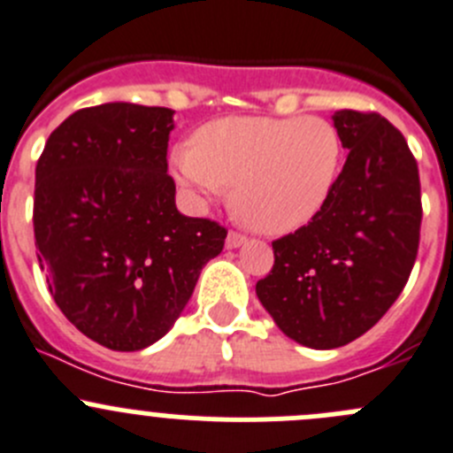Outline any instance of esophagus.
<instances>
[{
	"label": "esophagus",
	"instance_id": "34e87169",
	"mask_svg": "<svg viewBox=\"0 0 453 453\" xmlns=\"http://www.w3.org/2000/svg\"><path fill=\"white\" fill-rule=\"evenodd\" d=\"M244 242H247V238L240 234H235V231H231V234L226 235V249H238V247H242Z\"/></svg>",
	"mask_w": 453,
	"mask_h": 453
}]
</instances>
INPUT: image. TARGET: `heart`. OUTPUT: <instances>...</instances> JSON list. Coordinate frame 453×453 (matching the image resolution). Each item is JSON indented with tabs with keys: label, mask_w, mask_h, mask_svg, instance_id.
Masks as SVG:
<instances>
[{
	"label": "heart",
	"mask_w": 453,
	"mask_h": 453,
	"mask_svg": "<svg viewBox=\"0 0 453 453\" xmlns=\"http://www.w3.org/2000/svg\"><path fill=\"white\" fill-rule=\"evenodd\" d=\"M342 162V137L322 118H222L169 155L193 204L234 187L235 213L266 235L307 226L334 196Z\"/></svg>",
	"instance_id": "1"
}]
</instances>
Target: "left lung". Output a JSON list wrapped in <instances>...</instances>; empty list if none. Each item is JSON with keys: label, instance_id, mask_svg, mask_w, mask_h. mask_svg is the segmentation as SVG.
<instances>
[{"label": "left lung", "instance_id": "1", "mask_svg": "<svg viewBox=\"0 0 453 453\" xmlns=\"http://www.w3.org/2000/svg\"><path fill=\"white\" fill-rule=\"evenodd\" d=\"M349 150L325 209L273 242V269L256 284L287 338L335 349L360 338L395 303L416 262L420 180L403 133L378 113L335 111Z\"/></svg>", "mask_w": 453, "mask_h": 453}]
</instances>
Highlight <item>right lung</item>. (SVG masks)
<instances>
[{
	"label": "right lung",
	"mask_w": 453,
	"mask_h": 453,
	"mask_svg": "<svg viewBox=\"0 0 453 453\" xmlns=\"http://www.w3.org/2000/svg\"><path fill=\"white\" fill-rule=\"evenodd\" d=\"M171 109L109 102L64 119L35 169V247L50 296L97 344L140 351L169 334L226 231L175 206Z\"/></svg>",
	"instance_id": "obj_1"
}]
</instances>
